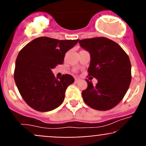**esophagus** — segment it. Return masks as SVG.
<instances>
[{"mask_svg":"<svg viewBox=\"0 0 146 146\" xmlns=\"http://www.w3.org/2000/svg\"><path fill=\"white\" fill-rule=\"evenodd\" d=\"M80 80V79L78 78H75V82H78Z\"/></svg>","mask_w":146,"mask_h":146,"instance_id":"esophagus-1","label":"esophagus"}]
</instances>
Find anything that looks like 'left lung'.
<instances>
[{
    "label": "left lung",
    "instance_id": "left-lung-1",
    "mask_svg": "<svg viewBox=\"0 0 146 146\" xmlns=\"http://www.w3.org/2000/svg\"><path fill=\"white\" fill-rule=\"evenodd\" d=\"M79 44L90 54L89 76L98 80L96 85L86 80L83 100L95 110H111L121 101L131 81L129 56L118 44L106 37L82 39Z\"/></svg>",
    "mask_w": 146,
    "mask_h": 146
}]
</instances>
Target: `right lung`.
I'll list each match as a JSON object with an SVG mask.
<instances>
[{
	"label": "right lung",
	"mask_w": 146,
	"mask_h": 146,
	"mask_svg": "<svg viewBox=\"0 0 146 146\" xmlns=\"http://www.w3.org/2000/svg\"><path fill=\"white\" fill-rule=\"evenodd\" d=\"M41 36L20 51L15 62L14 79L26 103L39 111H48L64 100L66 88L74 82L68 74L56 78L52 69L62 64L66 53L78 42Z\"/></svg>",
	"instance_id": "right-lung-1"
}]
</instances>
